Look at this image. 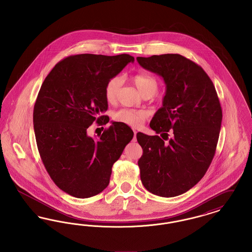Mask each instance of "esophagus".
I'll return each mask as SVG.
<instances>
[{
  "label": "esophagus",
  "instance_id": "34e87169",
  "mask_svg": "<svg viewBox=\"0 0 252 252\" xmlns=\"http://www.w3.org/2000/svg\"><path fill=\"white\" fill-rule=\"evenodd\" d=\"M136 135H137V131L134 130V137H133V141H134V142L136 141Z\"/></svg>",
  "mask_w": 252,
  "mask_h": 252
}]
</instances>
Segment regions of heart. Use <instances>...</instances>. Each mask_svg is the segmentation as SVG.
I'll return each instance as SVG.
<instances>
[{
    "label": "heart",
    "mask_w": 252,
    "mask_h": 252,
    "mask_svg": "<svg viewBox=\"0 0 252 252\" xmlns=\"http://www.w3.org/2000/svg\"><path fill=\"white\" fill-rule=\"evenodd\" d=\"M132 81L143 95L151 94L153 96L158 89V83L153 75L147 73H138L132 77ZM122 85L121 76L111 77L105 87V97L108 103L116 101ZM146 118V112L131 108H121L113 113V120L122 123L132 127L140 126Z\"/></svg>",
    "instance_id": "b5f03b06"
}]
</instances>
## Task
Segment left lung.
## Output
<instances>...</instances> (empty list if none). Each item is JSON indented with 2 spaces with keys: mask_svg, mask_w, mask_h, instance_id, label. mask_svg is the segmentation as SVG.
<instances>
[{
  "mask_svg": "<svg viewBox=\"0 0 252 252\" xmlns=\"http://www.w3.org/2000/svg\"><path fill=\"white\" fill-rule=\"evenodd\" d=\"M137 61L160 75L166 94L150 122L159 136L137 133L143 148L138 161L145 189L173 197L192 188L206 174L214 156L222 122V108L213 81L203 69L179 54H165ZM172 137L167 143V132Z\"/></svg>",
  "mask_w": 252,
  "mask_h": 252,
  "instance_id": "8db88e82",
  "label": "left lung"
}]
</instances>
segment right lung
Segmentation results:
<instances>
[{
    "mask_svg": "<svg viewBox=\"0 0 252 252\" xmlns=\"http://www.w3.org/2000/svg\"><path fill=\"white\" fill-rule=\"evenodd\" d=\"M134 58L122 54H81L60 61L46 76L36 97L33 123L42 162L56 185L77 198L108 187L113 163L133 138L118 122L94 139L87 129L109 118L105 87Z\"/></svg>",
    "mask_w": 252,
    "mask_h": 252,
    "instance_id": "obj_1",
    "label": "right lung"
}]
</instances>
